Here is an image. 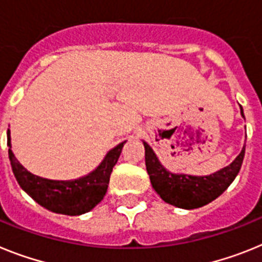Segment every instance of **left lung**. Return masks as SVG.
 I'll return each mask as SVG.
<instances>
[{
	"mask_svg": "<svg viewBox=\"0 0 262 262\" xmlns=\"http://www.w3.org/2000/svg\"><path fill=\"white\" fill-rule=\"evenodd\" d=\"M240 111L241 116L244 117L241 105ZM144 146L147 174L156 192L166 203L185 210H194L203 207L220 196L229 187L232 182L235 181L236 175L241 169L245 154L244 145L241 153L236 157L231 165L213 174L195 177L187 174H172L167 171L161 165L153 149L145 141Z\"/></svg>",
	"mask_w": 262,
	"mask_h": 262,
	"instance_id": "8db88e82",
	"label": "left lung"
}]
</instances>
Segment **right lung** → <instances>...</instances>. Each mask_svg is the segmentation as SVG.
Returning a JSON list of instances; mask_svg holds the SVG:
<instances>
[{"label": "right lung", "instance_id": "obj_1", "mask_svg": "<svg viewBox=\"0 0 262 262\" xmlns=\"http://www.w3.org/2000/svg\"><path fill=\"white\" fill-rule=\"evenodd\" d=\"M125 142L126 141L109 150L103 162L85 177L74 181H51L31 174L18 162L11 151L10 133L8 130L9 158L18 185L46 210L70 216L90 212L103 200L108 190L111 172L117 163Z\"/></svg>", "mask_w": 262, "mask_h": 262}]
</instances>
